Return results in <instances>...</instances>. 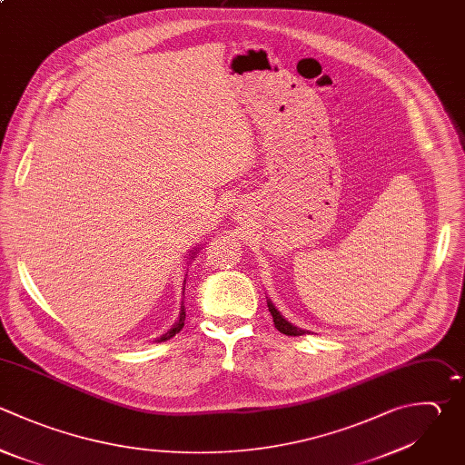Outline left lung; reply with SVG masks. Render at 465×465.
I'll return each mask as SVG.
<instances>
[{
	"label": "left lung",
	"mask_w": 465,
	"mask_h": 465,
	"mask_svg": "<svg viewBox=\"0 0 465 465\" xmlns=\"http://www.w3.org/2000/svg\"><path fill=\"white\" fill-rule=\"evenodd\" d=\"M267 307H269V311H271V314H272L274 327H276L280 332H283V334H287V336H302V334L307 332L305 329H300V327L292 325L289 320H285V318L282 316V312L274 307V303H272L269 298H267Z\"/></svg>",
	"instance_id": "obj_1"
}]
</instances>
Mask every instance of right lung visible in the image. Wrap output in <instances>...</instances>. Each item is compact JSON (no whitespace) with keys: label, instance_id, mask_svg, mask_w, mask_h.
I'll return each instance as SVG.
<instances>
[{"label":"right lung","instance_id":"add662e5","mask_svg":"<svg viewBox=\"0 0 465 465\" xmlns=\"http://www.w3.org/2000/svg\"><path fill=\"white\" fill-rule=\"evenodd\" d=\"M196 251H198V249H194V252H191V254H189V258H191V260L194 258ZM185 276H187V274H185ZM183 292H185V280H183ZM183 325H185V305H183V302H182V307H180V316H178V320L173 323V327H171V329H169L165 334H162V336H160V338H156L154 341H158V343H160V341L171 340L173 336H176V334H178V332L183 329Z\"/></svg>","mask_w":465,"mask_h":465}]
</instances>
